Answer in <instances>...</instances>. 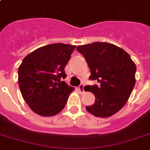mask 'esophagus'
Listing matches in <instances>:
<instances>
[{
	"label": "esophagus",
	"instance_id": "esophagus-1",
	"mask_svg": "<svg viewBox=\"0 0 150 150\" xmlns=\"http://www.w3.org/2000/svg\"><path fill=\"white\" fill-rule=\"evenodd\" d=\"M83 87H84L83 84H80V86H78V90H79V91H80V92L81 93H83L84 92Z\"/></svg>",
	"mask_w": 150,
	"mask_h": 150
}]
</instances>
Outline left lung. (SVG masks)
<instances>
[{
  "instance_id": "1",
  "label": "left lung",
  "mask_w": 150,
  "mask_h": 150,
  "mask_svg": "<svg viewBox=\"0 0 150 150\" xmlns=\"http://www.w3.org/2000/svg\"><path fill=\"white\" fill-rule=\"evenodd\" d=\"M90 67V80L100 86H87L94 94L95 102L86 110L97 117H109L120 110L136 83L137 67L130 56L122 48L106 42L78 46Z\"/></svg>"
}]
</instances>
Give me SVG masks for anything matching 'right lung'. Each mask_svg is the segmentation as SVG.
Here are the masks:
<instances>
[{
    "label": "right lung",
    "mask_w": 150,
    "mask_h": 150,
    "mask_svg": "<svg viewBox=\"0 0 150 150\" xmlns=\"http://www.w3.org/2000/svg\"><path fill=\"white\" fill-rule=\"evenodd\" d=\"M76 46L51 44L26 56L18 68L22 96L33 112L43 117L57 114L74 90L61 79Z\"/></svg>",
    "instance_id": "right-lung-1"
}]
</instances>
